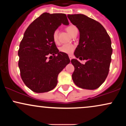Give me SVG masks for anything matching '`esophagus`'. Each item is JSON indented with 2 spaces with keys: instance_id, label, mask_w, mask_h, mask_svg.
<instances>
[{
  "instance_id": "esophagus-1",
  "label": "esophagus",
  "mask_w": 126,
  "mask_h": 126,
  "mask_svg": "<svg viewBox=\"0 0 126 126\" xmlns=\"http://www.w3.org/2000/svg\"><path fill=\"white\" fill-rule=\"evenodd\" d=\"M69 59H70V60H71L72 59V56H71V55H69Z\"/></svg>"
}]
</instances>
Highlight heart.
<instances>
[{"label": "heart", "instance_id": "b5f03b06", "mask_svg": "<svg viewBox=\"0 0 126 126\" xmlns=\"http://www.w3.org/2000/svg\"><path fill=\"white\" fill-rule=\"evenodd\" d=\"M66 30L71 35H73L75 32L77 31L78 29L74 25H70L66 28ZM53 39L55 43H58L59 37H58V31L56 30L54 31L53 34ZM75 50V46L70 44H64L60 48V51L62 53H66V54H70L73 53Z\"/></svg>", "mask_w": 126, "mask_h": 126}]
</instances>
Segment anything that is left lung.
<instances>
[{"instance_id": "left-lung-1", "label": "left lung", "mask_w": 126, "mask_h": 126, "mask_svg": "<svg viewBox=\"0 0 126 126\" xmlns=\"http://www.w3.org/2000/svg\"><path fill=\"white\" fill-rule=\"evenodd\" d=\"M80 33L79 44L74 54L76 58L86 60L85 64L73 59L75 70L72 79L76 86L86 89H97L107 77L111 61L110 37L100 23L83 14L68 15Z\"/></svg>"}]
</instances>
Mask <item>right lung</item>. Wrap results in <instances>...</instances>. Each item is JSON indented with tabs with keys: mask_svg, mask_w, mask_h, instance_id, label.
<instances>
[{
	"mask_svg": "<svg viewBox=\"0 0 126 126\" xmlns=\"http://www.w3.org/2000/svg\"><path fill=\"white\" fill-rule=\"evenodd\" d=\"M62 24H69L65 14L43 13L29 25L20 43L18 66L21 78L37 93L54 89L59 73L70 62L67 54L59 51L53 39V32Z\"/></svg>",
	"mask_w": 126,
	"mask_h": 126,
	"instance_id": "1",
	"label": "right lung"
}]
</instances>
